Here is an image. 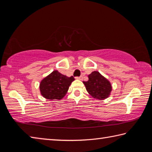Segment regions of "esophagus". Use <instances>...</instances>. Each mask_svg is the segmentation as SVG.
Instances as JSON below:
<instances>
[{"label": "esophagus", "mask_w": 152, "mask_h": 152, "mask_svg": "<svg viewBox=\"0 0 152 152\" xmlns=\"http://www.w3.org/2000/svg\"><path fill=\"white\" fill-rule=\"evenodd\" d=\"M76 80H81L82 79V76H80V77H76Z\"/></svg>", "instance_id": "obj_1"}]
</instances>
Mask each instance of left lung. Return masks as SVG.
I'll use <instances>...</instances> for the list:
<instances>
[{
	"mask_svg": "<svg viewBox=\"0 0 152 152\" xmlns=\"http://www.w3.org/2000/svg\"><path fill=\"white\" fill-rule=\"evenodd\" d=\"M89 94L98 100H104L110 95L112 86L109 80L94 71L88 75V80L83 82Z\"/></svg>",
	"mask_w": 152,
	"mask_h": 152,
	"instance_id": "1",
	"label": "left lung"
}]
</instances>
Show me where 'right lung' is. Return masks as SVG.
Wrapping results in <instances>:
<instances>
[{"label":"right lung","mask_w":152,"mask_h":152,"mask_svg":"<svg viewBox=\"0 0 152 152\" xmlns=\"http://www.w3.org/2000/svg\"><path fill=\"white\" fill-rule=\"evenodd\" d=\"M74 80L73 76L68 77L58 70L53 71L41 81V94L48 100H61L65 96Z\"/></svg>","instance_id":"right-lung-1"}]
</instances>
